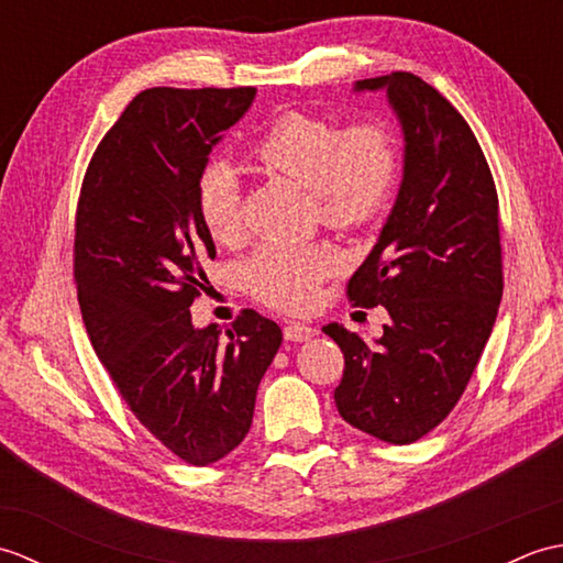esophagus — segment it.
<instances>
[{
  "label": "esophagus",
  "instance_id": "obj_1",
  "mask_svg": "<svg viewBox=\"0 0 563 563\" xmlns=\"http://www.w3.org/2000/svg\"><path fill=\"white\" fill-rule=\"evenodd\" d=\"M283 333H285V339H288V341L302 343V341L314 339L317 336V329L309 327V324H300V321H290V324L283 329Z\"/></svg>",
  "mask_w": 563,
  "mask_h": 563
}]
</instances>
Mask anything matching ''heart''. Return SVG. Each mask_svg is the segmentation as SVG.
I'll list each match as a JSON object with an SVG mask.
<instances>
[{"label": "heart", "mask_w": 563, "mask_h": 563, "mask_svg": "<svg viewBox=\"0 0 563 563\" xmlns=\"http://www.w3.org/2000/svg\"><path fill=\"white\" fill-rule=\"evenodd\" d=\"M266 169L312 190L317 214L331 227H355L375 218L399 174L397 147L379 125L343 130L312 113L285 111L251 145ZM196 210L218 244L242 236V190L230 162H210L198 176ZM333 254L319 244H263L244 263L246 290L271 307L300 312L312 307Z\"/></svg>", "instance_id": "heart-1"}]
</instances>
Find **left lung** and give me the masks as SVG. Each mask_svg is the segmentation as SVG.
I'll list each match as a JSON object with an SVG mask.
<instances>
[{
  "instance_id": "obj_1",
  "label": "left lung",
  "mask_w": 563,
  "mask_h": 563,
  "mask_svg": "<svg viewBox=\"0 0 563 563\" xmlns=\"http://www.w3.org/2000/svg\"><path fill=\"white\" fill-rule=\"evenodd\" d=\"M385 91L404 135V174L377 244L353 273L357 307L387 309L373 343L327 324L345 357L333 391L345 423L391 445L430 433L470 382L504 295L498 196L472 128L421 77L361 79Z\"/></svg>"
}]
</instances>
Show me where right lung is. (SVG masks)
Masks as SVG:
<instances>
[{"label": "right lung", "instance_id": "right-lung-1", "mask_svg": "<svg viewBox=\"0 0 563 563\" xmlns=\"http://www.w3.org/2000/svg\"><path fill=\"white\" fill-rule=\"evenodd\" d=\"M254 99V87L140 91L93 152L77 206L75 280L93 351L137 421L196 466L246 438L283 341L254 309L224 336L190 319L214 258L198 176Z\"/></svg>", "mask_w": 563, "mask_h": 563}]
</instances>
